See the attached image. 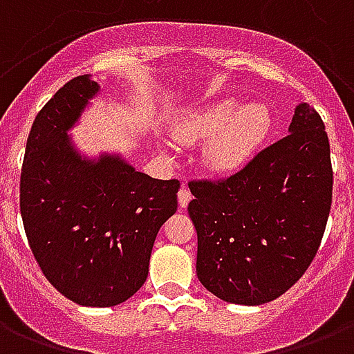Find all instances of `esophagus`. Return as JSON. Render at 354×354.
<instances>
[{"label": "esophagus", "mask_w": 354, "mask_h": 354, "mask_svg": "<svg viewBox=\"0 0 354 354\" xmlns=\"http://www.w3.org/2000/svg\"><path fill=\"white\" fill-rule=\"evenodd\" d=\"M177 199H179V206H180V208H186V206H188V203H190V201H192L190 190H188L186 186H183V188H180V190H179V194H177Z\"/></svg>", "instance_id": "34e87169"}]
</instances>
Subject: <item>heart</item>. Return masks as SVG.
Returning a JSON list of instances; mask_svg holds the SVG:
<instances>
[{
	"instance_id": "b5f03b06",
	"label": "heart",
	"mask_w": 354,
	"mask_h": 354,
	"mask_svg": "<svg viewBox=\"0 0 354 354\" xmlns=\"http://www.w3.org/2000/svg\"><path fill=\"white\" fill-rule=\"evenodd\" d=\"M272 111L261 102L239 106L234 98L212 102L185 113L174 135L183 144L210 138L205 157L217 171H234L247 162L272 129Z\"/></svg>"
}]
</instances>
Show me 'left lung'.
I'll list each match as a JSON object with an SVG mask.
<instances>
[{"label":"left lung","instance_id":"8db88e82","mask_svg":"<svg viewBox=\"0 0 354 354\" xmlns=\"http://www.w3.org/2000/svg\"><path fill=\"white\" fill-rule=\"evenodd\" d=\"M289 131L237 174L188 185L197 278L228 304L279 298L304 276L324 237L333 201L324 120L301 102Z\"/></svg>","mask_w":354,"mask_h":354}]
</instances>
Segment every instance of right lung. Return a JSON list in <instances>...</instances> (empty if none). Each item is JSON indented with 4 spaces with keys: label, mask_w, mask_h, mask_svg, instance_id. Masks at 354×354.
I'll use <instances>...</instances> for the list:
<instances>
[{
    "label": "right lung",
    "mask_w": 354,
    "mask_h": 354,
    "mask_svg": "<svg viewBox=\"0 0 354 354\" xmlns=\"http://www.w3.org/2000/svg\"><path fill=\"white\" fill-rule=\"evenodd\" d=\"M100 86L69 80L36 115L25 146L19 210L34 259L65 298L113 307L148 278L179 180L151 179L118 155L84 159L67 135Z\"/></svg>",
    "instance_id": "1"
}]
</instances>
